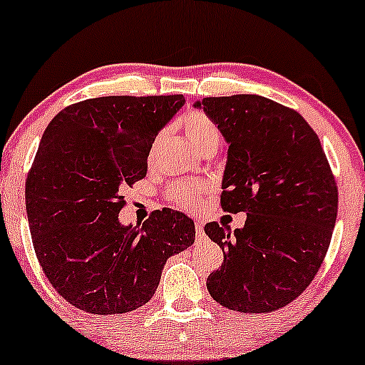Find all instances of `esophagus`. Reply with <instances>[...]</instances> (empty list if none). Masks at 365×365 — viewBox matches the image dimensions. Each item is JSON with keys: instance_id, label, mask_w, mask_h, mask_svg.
<instances>
[{"instance_id": "34e87169", "label": "esophagus", "mask_w": 365, "mask_h": 365, "mask_svg": "<svg viewBox=\"0 0 365 365\" xmlns=\"http://www.w3.org/2000/svg\"><path fill=\"white\" fill-rule=\"evenodd\" d=\"M195 232H197V236L204 235V222H202V221L195 222Z\"/></svg>"}]
</instances>
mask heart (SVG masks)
Masks as SVG:
<instances>
[{
  "label": "heart",
  "mask_w": 365,
  "mask_h": 365,
  "mask_svg": "<svg viewBox=\"0 0 365 365\" xmlns=\"http://www.w3.org/2000/svg\"><path fill=\"white\" fill-rule=\"evenodd\" d=\"M183 133L188 138L199 153L207 151V149H217L219 143H221V133H219L217 125L214 124V120L210 117L205 115L202 112H192L183 118L182 122ZM163 134L158 135L155 144H153V153L156 151L160 146ZM204 192V187L197 182H188V183H175L173 187L168 190L170 200L175 205L182 209H192L195 205L197 197Z\"/></svg>",
  "instance_id": "b5f03b06"
}]
</instances>
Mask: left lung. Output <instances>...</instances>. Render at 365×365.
I'll list each match as a JSON object with an SVG mask.
<instances>
[{"label": "left lung", "mask_w": 365, "mask_h": 365, "mask_svg": "<svg viewBox=\"0 0 365 365\" xmlns=\"http://www.w3.org/2000/svg\"><path fill=\"white\" fill-rule=\"evenodd\" d=\"M195 107L230 144L222 209L247 212L235 232L204 227L225 253L209 294L240 313L284 308L318 274L335 227L338 188L322 143L302 115L260 95L207 96Z\"/></svg>", "instance_id": "1"}]
</instances>
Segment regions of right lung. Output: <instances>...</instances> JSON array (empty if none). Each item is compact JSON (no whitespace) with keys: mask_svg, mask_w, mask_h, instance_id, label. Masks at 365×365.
<instances>
[{"mask_svg":"<svg viewBox=\"0 0 365 365\" xmlns=\"http://www.w3.org/2000/svg\"><path fill=\"white\" fill-rule=\"evenodd\" d=\"M183 95L100 96L61 110L25 182L29 226L43 274L74 308L122 314L151 299L171 255L195 241L190 217L155 210L124 226V190L146 177L158 133Z\"/></svg>","mask_w":365,"mask_h":365,"instance_id":"add662e5","label":"right lung"}]
</instances>
